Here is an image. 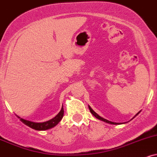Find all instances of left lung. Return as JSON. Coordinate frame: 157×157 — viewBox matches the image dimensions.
I'll use <instances>...</instances> for the list:
<instances>
[{"label":"left lung","mask_w":157,"mask_h":157,"mask_svg":"<svg viewBox=\"0 0 157 157\" xmlns=\"http://www.w3.org/2000/svg\"><path fill=\"white\" fill-rule=\"evenodd\" d=\"M88 107H89V109H90V113H92V115H93V116H95V117H96V118H98V119H99V120H100V121H104V122H105V123H107V124H119V123H115V122H112V121H108V120H107V119H105V118H102V117L99 116V115H98L97 113H96V112H94V111L93 110V109H92V108H91V107H90L89 106V105H88ZM140 113V111H139V112H138V113H137V114H136V115H135V116H134L132 118V119H133V118H135V117H136V116H137V115H138ZM132 119H131V120H132Z\"/></svg>","instance_id":"8db88e82"}]
</instances>
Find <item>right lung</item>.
Returning <instances> with one entry per match:
<instances>
[{
  "mask_svg": "<svg viewBox=\"0 0 157 157\" xmlns=\"http://www.w3.org/2000/svg\"><path fill=\"white\" fill-rule=\"evenodd\" d=\"M63 113H64L63 107H62L60 112L58 113L53 118L48 121L42 122V123H36L33 121H27V120L23 119V118H21L19 116L17 117L20 118V121H21L24 124H25V125L29 126V127L32 128V129L38 130V131H44V130L50 129L51 128L54 127V126L57 125L58 123L61 121L62 118H63Z\"/></svg>",
  "mask_w": 157,
  "mask_h": 157,
  "instance_id": "obj_1",
  "label": "right lung"
}]
</instances>
